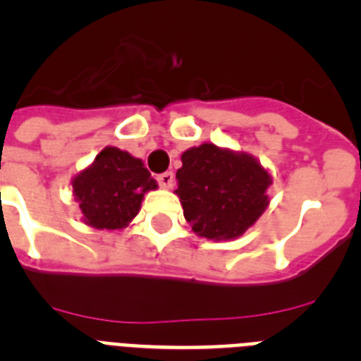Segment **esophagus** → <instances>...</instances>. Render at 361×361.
Instances as JSON below:
<instances>
[{
  "instance_id": "34e87169",
  "label": "esophagus",
  "mask_w": 361,
  "mask_h": 361,
  "mask_svg": "<svg viewBox=\"0 0 361 361\" xmlns=\"http://www.w3.org/2000/svg\"><path fill=\"white\" fill-rule=\"evenodd\" d=\"M157 180L162 188L170 190V188L173 186V173H171V171H164V173L157 175Z\"/></svg>"
}]
</instances>
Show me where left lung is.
<instances>
[{"mask_svg": "<svg viewBox=\"0 0 361 361\" xmlns=\"http://www.w3.org/2000/svg\"><path fill=\"white\" fill-rule=\"evenodd\" d=\"M180 161L175 193L199 237L215 242L242 237L269 206L273 177L250 153L204 142L188 148Z\"/></svg>", "mask_w": 361, "mask_h": 361, "instance_id": "obj_1", "label": "left lung"}]
</instances>
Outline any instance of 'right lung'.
<instances>
[{
    "label": "right lung",
    "instance_id": "1",
    "mask_svg": "<svg viewBox=\"0 0 361 361\" xmlns=\"http://www.w3.org/2000/svg\"><path fill=\"white\" fill-rule=\"evenodd\" d=\"M157 188L145 162L116 146L101 149L94 162L72 178L81 220L103 231L126 228L141 209L145 193Z\"/></svg>",
    "mask_w": 361,
    "mask_h": 361
}]
</instances>
